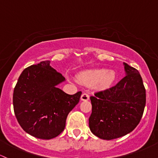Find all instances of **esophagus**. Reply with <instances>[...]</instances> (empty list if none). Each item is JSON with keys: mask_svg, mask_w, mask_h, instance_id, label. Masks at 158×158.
I'll return each instance as SVG.
<instances>
[{"mask_svg": "<svg viewBox=\"0 0 158 158\" xmlns=\"http://www.w3.org/2000/svg\"><path fill=\"white\" fill-rule=\"evenodd\" d=\"M88 100H89V95L86 93L82 94V96H81V100H83V101H87Z\"/></svg>", "mask_w": 158, "mask_h": 158, "instance_id": "1", "label": "esophagus"}]
</instances>
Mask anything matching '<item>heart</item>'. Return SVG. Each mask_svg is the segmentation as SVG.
Listing matches in <instances>:
<instances>
[{
	"label": "heart",
	"instance_id": "obj_1",
	"mask_svg": "<svg viewBox=\"0 0 158 158\" xmlns=\"http://www.w3.org/2000/svg\"><path fill=\"white\" fill-rule=\"evenodd\" d=\"M115 79V73L112 70L106 69H95L88 70L79 74L78 79L79 82L87 85L95 84L98 88H106L110 86Z\"/></svg>",
	"mask_w": 158,
	"mask_h": 158
}]
</instances>
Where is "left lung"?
Listing matches in <instances>:
<instances>
[{"label":"left lung","mask_w":158,"mask_h":158,"mask_svg":"<svg viewBox=\"0 0 158 158\" xmlns=\"http://www.w3.org/2000/svg\"><path fill=\"white\" fill-rule=\"evenodd\" d=\"M126 76L115 85L91 96V131L98 137L110 140L133 131L143 117L146 94L139 71L124 63Z\"/></svg>","instance_id":"1"}]
</instances>
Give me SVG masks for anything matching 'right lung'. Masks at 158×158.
Wrapping results in <instances>:
<instances>
[{
  "mask_svg": "<svg viewBox=\"0 0 158 158\" xmlns=\"http://www.w3.org/2000/svg\"><path fill=\"white\" fill-rule=\"evenodd\" d=\"M49 60L22 71L13 91L15 115L26 133L42 139L58 136L65 128L69 112L79 102L82 91L67 94L57 85L65 80Z\"/></svg>",
  "mask_w": 158,
  "mask_h": 158,
  "instance_id": "right-lung-1",
  "label": "right lung"
}]
</instances>
